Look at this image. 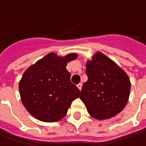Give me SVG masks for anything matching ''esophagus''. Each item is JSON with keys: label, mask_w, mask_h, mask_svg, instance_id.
Instances as JSON below:
<instances>
[{"label": "esophagus", "mask_w": 146, "mask_h": 146, "mask_svg": "<svg viewBox=\"0 0 146 146\" xmlns=\"http://www.w3.org/2000/svg\"><path fill=\"white\" fill-rule=\"evenodd\" d=\"M77 88H78L80 91V90H81V88H82V84H81V83H79V84H77Z\"/></svg>", "instance_id": "1"}]
</instances>
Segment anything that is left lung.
I'll return each mask as SVG.
<instances>
[{"label":"left lung","mask_w":146,"mask_h":146,"mask_svg":"<svg viewBox=\"0 0 146 146\" xmlns=\"http://www.w3.org/2000/svg\"><path fill=\"white\" fill-rule=\"evenodd\" d=\"M88 80L80 98L95 119H106L121 112L128 101L131 82L127 73L113 60L96 52L86 64Z\"/></svg>","instance_id":"obj_1"}]
</instances>
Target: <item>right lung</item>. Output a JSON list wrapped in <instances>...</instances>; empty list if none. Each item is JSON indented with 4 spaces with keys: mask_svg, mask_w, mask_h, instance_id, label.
Wrapping results in <instances>:
<instances>
[{
    "mask_svg": "<svg viewBox=\"0 0 146 146\" xmlns=\"http://www.w3.org/2000/svg\"><path fill=\"white\" fill-rule=\"evenodd\" d=\"M76 58V54L61 57L51 52L25 71L19 89L23 104L33 117L56 122L66 116L80 93L66 68L67 62Z\"/></svg>",
    "mask_w": 146,
    "mask_h": 146,
    "instance_id": "1",
    "label": "right lung"
}]
</instances>
